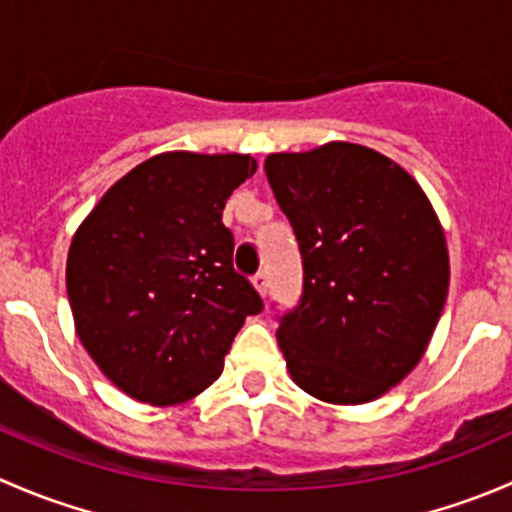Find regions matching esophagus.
<instances>
[{
  "label": "esophagus",
  "instance_id": "1",
  "mask_svg": "<svg viewBox=\"0 0 512 512\" xmlns=\"http://www.w3.org/2000/svg\"><path fill=\"white\" fill-rule=\"evenodd\" d=\"M252 285H255L257 292H260V297H265L267 294V272H257V275L252 277Z\"/></svg>",
  "mask_w": 512,
  "mask_h": 512
}]
</instances>
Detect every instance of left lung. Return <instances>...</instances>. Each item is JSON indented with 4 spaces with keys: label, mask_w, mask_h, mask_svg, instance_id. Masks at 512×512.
I'll return each mask as SVG.
<instances>
[{
    "label": "left lung",
    "mask_w": 512,
    "mask_h": 512,
    "mask_svg": "<svg viewBox=\"0 0 512 512\" xmlns=\"http://www.w3.org/2000/svg\"><path fill=\"white\" fill-rule=\"evenodd\" d=\"M265 173L304 265L277 329L289 376L327 404H369L414 371L441 319V220L409 170L359 143L270 153Z\"/></svg>",
    "instance_id": "obj_1"
}]
</instances>
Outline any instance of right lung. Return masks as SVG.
Masks as SVG:
<instances>
[{
	"label": "right lung",
	"instance_id": "obj_1",
	"mask_svg": "<svg viewBox=\"0 0 512 512\" xmlns=\"http://www.w3.org/2000/svg\"><path fill=\"white\" fill-rule=\"evenodd\" d=\"M255 170L245 153H158L116 180L71 237L76 334L131 399L175 406L203 394L262 309L223 225L227 198Z\"/></svg>",
	"mask_w": 512,
	"mask_h": 512
}]
</instances>
